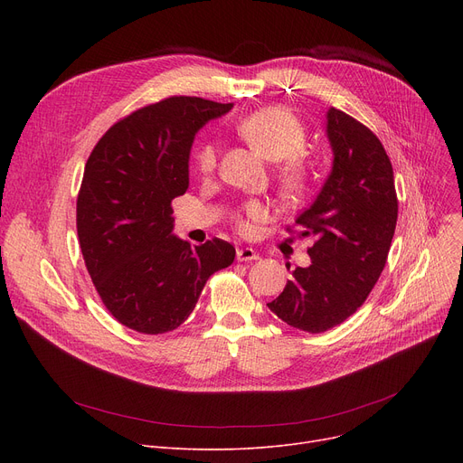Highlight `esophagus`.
I'll list each match as a JSON object with an SVG mask.
<instances>
[{
    "label": "esophagus",
    "instance_id": "esophagus-1",
    "mask_svg": "<svg viewBox=\"0 0 463 463\" xmlns=\"http://www.w3.org/2000/svg\"><path fill=\"white\" fill-rule=\"evenodd\" d=\"M236 259L240 262H248V260H259V253L251 248H241L236 251Z\"/></svg>",
    "mask_w": 463,
    "mask_h": 463
}]
</instances>
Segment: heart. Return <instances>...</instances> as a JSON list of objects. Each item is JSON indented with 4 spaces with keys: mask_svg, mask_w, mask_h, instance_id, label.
I'll return each instance as SVG.
<instances>
[{
    "mask_svg": "<svg viewBox=\"0 0 463 463\" xmlns=\"http://www.w3.org/2000/svg\"><path fill=\"white\" fill-rule=\"evenodd\" d=\"M238 135L244 138L255 152H259L264 159L285 165L279 168V184L288 191H300L306 182L304 166L295 159L306 144V133L300 126L298 118L281 107H266L259 109L248 116L241 118L236 124ZM217 165V150L213 144L201 146L197 154V168L199 173L208 176L213 173ZM269 217V208L260 203L246 204L244 212L236 217L238 231L248 234L253 223L262 222Z\"/></svg>",
    "mask_w": 463,
    "mask_h": 463,
    "instance_id": "obj_1",
    "label": "heart"
}]
</instances>
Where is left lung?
<instances>
[{"instance_id": "obj_1", "label": "left lung", "mask_w": 463, "mask_h": 463, "mask_svg": "<svg viewBox=\"0 0 463 463\" xmlns=\"http://www.w3.org/2000/svg\"><path fill=\"white\" fill-rule=\"evenodd\" d=\"M326 137L332 170L297 217L302 236L315 240L307 250L311 264L297 266L269 304L281 321L311 334L342 325L368 298L398 222L392 163L381 140L334 107L326 112Z\"/></svg>"}]
</instances>
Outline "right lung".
Segmentation results:
<instances>
[{"label":"right lung","mask_w":463,"mask_h":463,"mask_svg":"<svg viewBox=\"0 0 463 463\" xmlns=\"http://www.w3.org/2000/svg\"><path fill=\"white\" fill-rule=\"evenodd\" d=\"M231 109L168 97L116 121L88 157L77 199L82 257L103 304L131 330L178 328L208 278L234 260L225 240L191 248L175 236L170 208L189 187L194 135Z\"/></svg>","instance_id":"obj_1"}]
</instances>
